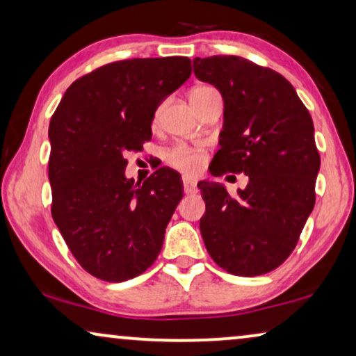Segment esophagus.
I'll list each match as a JSON object with an SVG mask.
<instances>
[{
  "mask_svg": "<svg viewBox=\"0 0 356 356\" xmlns=\"http://www.w3.org/2000/svg\"><path fill=\"white\" fill-rule=\"evenodd\" d=\"M183 186H184V193L186 194H196L197 188H196V181L191 177H183Z\"/></svg>",
  "mask_w": 356,
  "mask_h": 356,
  "instance_id": "34e87169",
  "label": "esophagus"
}]
</instances>
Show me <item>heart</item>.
<instances>
[{
    "mask_svg": "<svg viewBox=\"0 0 356 356\" xmlns=\"http://www.w3.org/2000/svg\"><path fill=\"white\" fill-rule=\"evenodd\" d=\"M167 162L184 172H196L202 163V155L184 145H178L167 154Z\"/></svg>",
    "mask_w": 356,
    "mask_h": 356,
    "instance_id": "obj_1",
    "label": "heart"
}]
</instances>
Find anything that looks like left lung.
<instances>
[{
	"instance_id": "left-lung-1",
	"label": "left lung",
	"mask_w": 356,
	"mask_h": 356,
	"mask_svg": "<svg viewBox=\"0 0 356 356\" xmlns=\"http://www.w3.org/2000/svg\"><path fill=\"white\" fill-rule=\"evenodd\" d=\"M193 67L223 99L211 173L250 178L236 197L222 183H197L204 245L233 275L267 274L291 254L313 212L321 167L313 120L293 86L269 67L240 56L194 58Z\"/></svg>"
}]
</instances>
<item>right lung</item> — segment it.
<instances>
[{"instance_id": "add662e5", "label": "right lung", "mask_w": 356, "mask_h": 356, "mask_svg": "<svg viewBox=\"0 0 356 356\" xmlns=\"http://www.w3.org/2000/svg\"><path fill=\"white\" fill-rule=\"evenodd\" d=\"M191 76L186 56L134 58L72 82L51 116V216L77 262L97 279L124 282L154 264L183 197L179 173L126 178V152L152 138L155 110Z\"/></svg>"}]
</instances>
